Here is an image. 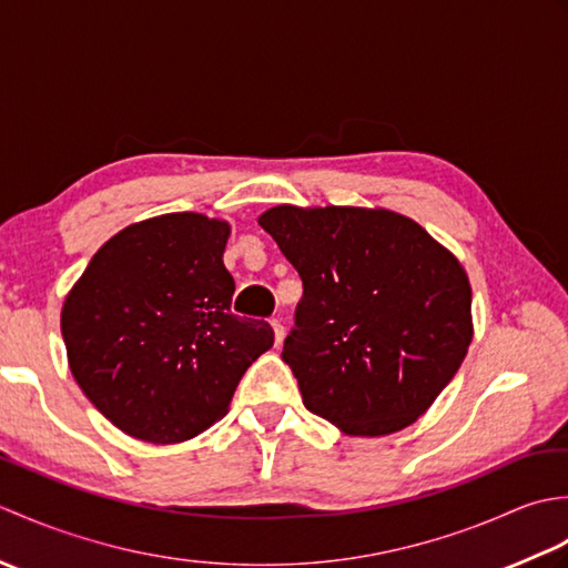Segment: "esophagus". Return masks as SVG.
<instances>
[{
    "label": "esophagus",
    "instance_id": "34e87169",
    "mask_svg": "<svg viewBox=\"0 0 568 568\" xmlns=\"http://www.w3.org/2000/svg\"><path fill=\"white\" fill-rule=\"evenodd\" d=\"M268 324H271V329H273V339H275V346H281V344H283V336H285L283 324L277 322V320H268Z\"/></svg>",
    "mask_w": 568,
    "mask_h": 568
}]
</instances>
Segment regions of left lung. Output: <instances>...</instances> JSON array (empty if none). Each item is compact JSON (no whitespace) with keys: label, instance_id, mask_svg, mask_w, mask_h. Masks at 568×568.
Instances as JSON below:
<instances>
[{"label":"left lung","instance_id":"left-lung-1","mask_svg":"<svg viewBox=\"0 0 568 568\" xmlns=\"http://www.w3.org/2000/svg\"><path fill=\"white\" fill-rule=\"evenodd\" d=\"M258 224L303 281L283 361L305 407L354 437L413 425L470 344L462 263L388 210L281 204Z\"/></svg>","mask_w":568,"mask_h":568}]
</instances>
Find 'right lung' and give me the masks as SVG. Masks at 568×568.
I'll list each match as a JSON object with an SVG mask.
<instances>
[{
	"mask_svg": "<svg viewBox=\"0 0 568 568\" xmlns=\"http://www.w3.org/2000/svg\"><path fill=\"white\" fill-rule=\"evenodd\" d=\"M229 224L175 212L126 226L72 287L60 329L82 393L129 437L185 442L212 427L246 368L273 346L232 315Z\"/></svg>",
	"mask_w": 568,
	"mask_h": 568,
	"instance_id": "obj_1",
	"label": "right lung"
}]
</instances>
